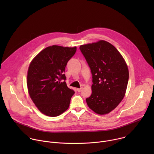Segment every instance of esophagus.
Returning a JSON list of instances; mask_svg holds the SVG:
<instances>
[{"label":"esophagus","instance_id":"34e87169","mask_svg":"<svg viewBox=\"0 0 154 154\" xmlns=\"http://www.w3.org/2000/svg\"><path fill=\"white\" fill-rule=\"evenodd\" d=\"M82 90H83V88H77V91L78 92H80V91H82Z\"/></svg>","mask_w":154,"mask_h":154}]
</instances>
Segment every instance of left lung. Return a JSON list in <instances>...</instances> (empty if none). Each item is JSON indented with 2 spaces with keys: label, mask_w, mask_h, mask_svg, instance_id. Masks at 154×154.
Masks as SVG:
<instances>
[{
  "label": "left lung",
  "mask_w": 154,
  "mask_h": 154,
  "mask_svg": "<svg viewBox=\"0 0 154 154\" xmlns=\"http://www.w3.org/2000/svg\"><path fill=\"white\" fill-rule=\"evenodd\" d=\"M91 69L92 94L86 99L93 112L105 115L114 109L124 98L128 81L127 64L109 42L100 40L80 46Z\"/></svg>",
  "instance_id": "8db88e82"
}]
</instances>
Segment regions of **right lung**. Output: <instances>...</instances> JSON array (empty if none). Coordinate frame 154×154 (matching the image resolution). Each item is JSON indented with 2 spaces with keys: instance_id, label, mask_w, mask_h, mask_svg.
<instances>
[{
  "instance_id": "add662e5",
  "label": "right lung",
  "mask_w": 154,
  "mask_h": 154,
  "mask_svg": "<svg viewBox=\"0 0 154 154\" xmlns=\"http://www.w3.org/2000/svg\"><path fill=\"white\" fill-rule=\"evenodd\" d=\"M76 50V47L49 46L41 51L29 66V95L39 110L46 116H59L69 106L75 92L64 82L66 77L64 72Z\"/></svg>"
}]
</instances>
